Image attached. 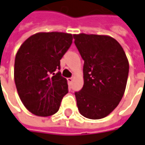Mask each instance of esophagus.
<instances>
[{"instance_id":"1","label":"esophagus","mask_w":145,"mask_h":145,"mask_svg":"<svg viewBox=\"0 0 145 145\" xmlns=\"http://www.w3.org/2000/svg\"><path fill=\"white\" fill-rule=\"evenodd\" d=\"M72 82H73V78H67V82H68L69 84H71Z\"/></svg>"}]
</instances>
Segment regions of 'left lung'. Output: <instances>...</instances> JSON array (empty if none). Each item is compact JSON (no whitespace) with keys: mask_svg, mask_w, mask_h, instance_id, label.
<instances>
[{"mask_svg":"<svg viewBox=\"0 0 145 145\" xmlns=\"http://www.w3.org/2000/svg\"><path fill=\"white\" fill-rule=\"evenodd\" d=\"M73 36L84 60V84L74 93L78 110L89 119L105 118L125 93L129 68L126 55L118 41L108 35Z\"/></svg>","mask_w":145,"mask_h":145,"instance_id":"obj_1","label":"left lung"}]
</instances>
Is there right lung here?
Returning a JSON list of instances; mask_svg holds the SVG:
<instances>
[{
  "instance_id": "obj_1",
  "label": "right lung",
  "mask_w": 145,
  "mask_h": 145,
  "mask_svg": "<svg viewBox=\"0 0 145 145\" xmlns=\"http://www.w3.org/2000/svg\"><path fill=\"white\" fill-rule=\"evenodd\" d=\"M71 34L39 32L27 39L16 53L14 79L24 106L37 116L58 112L68 93L67 79L61 75L60 59L72 44Z\"/></svg>"
}]
</instances>
